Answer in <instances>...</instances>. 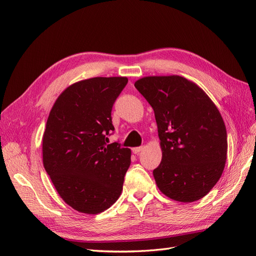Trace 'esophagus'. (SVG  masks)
<instances>
[{"label": "esophagus", "instance_id": "esophagus-1", "mask_svg": "<svg viewBox=\"0 0 256 256\" xmlns=\"http://www.w3.org/2000/svg\"><path fill=\"white\" fill-rule=\"evenodd\" d=\"M144 147L143 146H138V147H134V148H132V152L134 154H138L140 152L143 150Z\"/></svg>", "mask_w": 256, "mask_h": 256}]
</instances>
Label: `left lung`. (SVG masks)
I'll list each match as a JSON object with an SVG mask.
<instances>
[{"label":"left lung","instance_id":"8db88e82","mask_svg":"<svg viewBox=\"0 0 256 256\" xmlns=\"http://www.w3.org/2000/svg\"><path fill=\"white\" fill-rule=\"evenodd\" d=\"M154 112L162 160L154 170L160 191L178 202L205 196L220 180L228 134L222 116L202 88L180 76L134 83Z\"/></svg>","mask_w":256,"mask_h":256}]
</instances>
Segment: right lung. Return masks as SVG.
Wrapping results in <instances>:
<instances>
[{"instance_id":"right-lung-1","label":"right lung","mask_w":256,"mask_h":256,"mask_svg":"<svg viewBox=\"0 0 256 256\" xmlns=\"http://www.w3.org/2000/svg\"><path fill=\"white\" fill-rule=\"evenodd\" d=\"M128 79L97 76L67 88L56 104L42 138L46 172L65 203L97 214L120 198L131 150L108 144L114 132L112 108Z\"/></svg>"}]
</instances>
